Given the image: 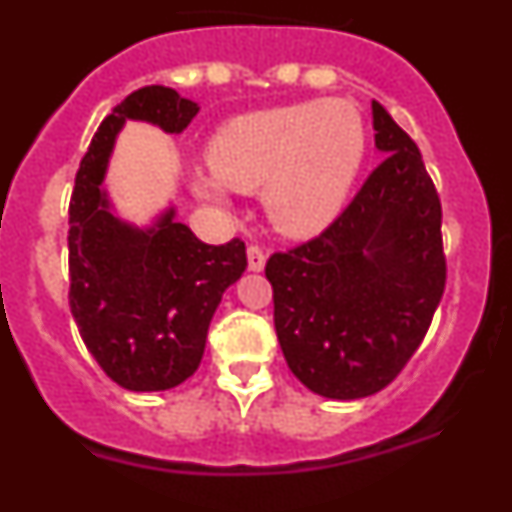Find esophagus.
<instances>
[{"mask_svg": "<svg viewBox=\"0 0 512 512\" xmlns=\"http://www.w3.org/2000/svg\"><path fill=\"white\" fill-rule=\"evenodd\" d=\"M266 253L261 246H248V271H264Z\"/></svg>", "mask_w": 512, "mask_h": 512, "instance_id": "1", "label": "esophagus"}]
</instances>
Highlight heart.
<instances>
[{
	"label": "heart",
	"mask_w": 512,
	"mask_h": 512,
	"mask_svg": "<svg viewBox=\"0 0 512 512\" xmlns=\"http://www.w3.org/2000/svg\"><path fill=\"white\" fill-rule=\"evenodd\" d=\"M366 122L351 99H310L230 117L207 143L210 171L192 189L210 202L264 192L274 228L310 238L346 205L366 156Z\"/></svg>",
	"instance_id": "obj_1"
}]
</instances>
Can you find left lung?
Segmentation results:
<instances>
[{
    "instance_id": "left-lung-1",
    "label": "left lung",
    "mask_w": 512,
    "mask_h": 512,
    "mask_svg": "<svg viewBox=\"0 0 512 512\" xmlns=\"http://www.w3.org/2000/svg\"><path fill=\"white\" fill-rule=\"evenodd\" d=\"M384 161L315 241L274 253V325L289 369L315 395L359 400L400 374L446 284L441 202L418 146L372 102Z\"/></svg>"
}]
</instances>
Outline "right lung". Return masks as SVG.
<instances>
[{
	"instance_id": "1",
	"label": "right lung",
	"mask_w": 512,
	"mask_h": 512,
	"mask_svg": "<svg viewBox=\"0 0 512 512\" xmlns=\"http://www.w3.org/2000/svg\"><path fill=\"white\" fill-rule=\"evenodd\" d=\"M200 104L176 89L128 94L94 133L69 205L71 315L104 374L130 392L171 390L192 377L225 289L246 271V246H207L176 220V205L148 225L117 215L104 184L128 120L184 133Z\"/></svg>"
}]
</instances>
